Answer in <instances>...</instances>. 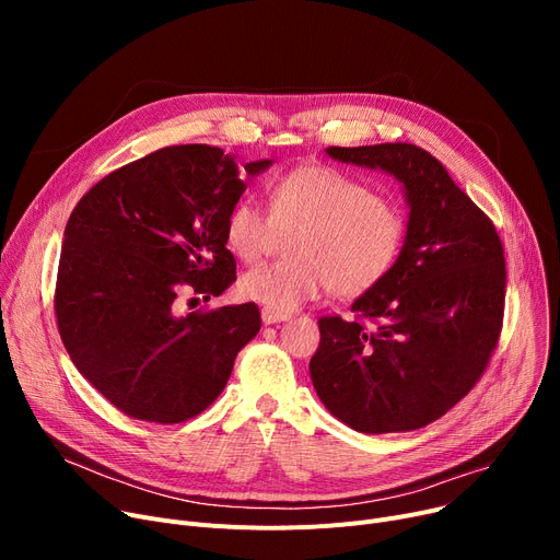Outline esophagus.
<instances>
[{
  "mask_svg": "<svg viewBox=\"0 0 560 560\" xmlns=\"http://www.w3.org/2000/svg\"><path fill=\"white\" fill-rule=\"evenodd\" d=\"M260 317H262L265 325H277V322L290 319L288 313H277V311H270V308H262V311H260Z\"/></svg>",
  "mask_w": 560,
  "mask_h": 560,
  "instance_id": "1",
  "label": "esophagus"
}]
</instances>
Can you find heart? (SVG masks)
Returning a JSON list of instances; mask_svg holds the SVG:
<instances>
[{
  "label": "heart",
  "instance_id": "obj_1",
  "mask_svg": "<svg viewBox=\"0 0 560 560\" xmlns=\"http://www.w3.org/2000/svg\"><path fill=\"white\" fill-rule=\"evenodd\" d=\"M270 215L254 199L235 201L224 218V243L235 258L256 262L279 233L295 231L288 260L254 268L241 295L292 313L325 290L359 298L395 268L406 241L401 206L336 167L308 163L283 172L268 188Z\"/></svg>",
  "mask_w": 560,
  "mask_h": 560
}]
</instances>
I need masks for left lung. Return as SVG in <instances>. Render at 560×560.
<instances>
[{
    "mask_svg": "<svg viewBox=\"0 0 560 560\" xmlns=\"http://www.w3.org/2000/svg\"><path fill=\"white\" fill-rule=\"evenodd\" d=\"M327 154L395 174L410 215L395 268L351 304L354 319H317L313 386L361 433L422 429L477 386L497 349L506 300L502 241L418 144L329 147Z\"/></svg>",
    "mask_w": 560,
    "mask_h": 560,
    "instance_id": "left-lung-1",
    "label": "left lung"
}]
</instances>
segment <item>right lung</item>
I'll list each match as a JSON object with an SVG mask.
<instances>
[{"instance_id": "1", "label": "right lung", "mask_w": 560, "mask_h": 560, "mask_svg": "<svg viewBox=\"0 0 560 560\" xmlns=\"http://www.w3.org/2000/svg\"><path fill=\"white\" fill-rule=\"evenodd\" d=\"M268 165L252 161L245 172ZM243 190L220 147L172 144L117 167L74 206L56 325L77 370L125 416L156 424L199 416L258 334L252 302L182 313L184 298L211 300L235 281L224 218Z\"/></svg>"}]
</instances>
